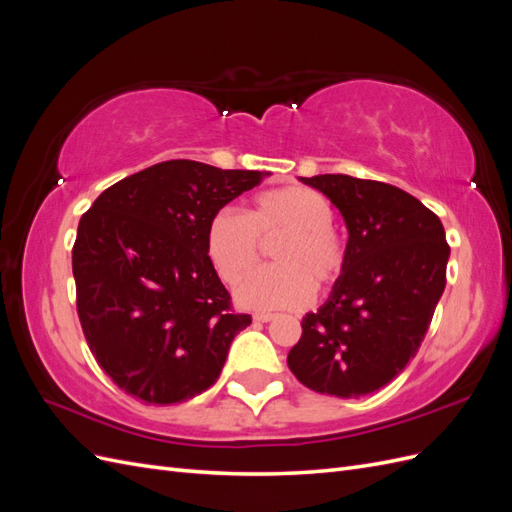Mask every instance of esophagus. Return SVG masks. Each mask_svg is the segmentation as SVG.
I'll return each instance as SVG.
<instances>
[{"mask_svg": "<svg viewBox=\"0 0 512 512\" xmlns=\"http://www.w3.org/2000/svg\"><path fill=\"white\" fill-rule=\"evenodd\" d=\"M275 318V314H269V312H258L254 314V320L256 322H271Z\"/></svg>", "mask_w": 512, "mask_h": 512, "instance_id": "esophagus-1", "label": "esophagus"}]
</instances>
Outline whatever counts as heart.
I'll list each match as a JSON object with an SVG mask.
<instances>
[{"mask_svg": "<svg viewBox=\"0 0 512 512\" xmlns=\"http://www.w3.org/2000/svg\"><path fill=\"white\" fill-rule=\"evenodd\" d=\"M333 207L303 185L260 192L250 213L222 207L207 224L205 250L226 284H237L271 247L277 265L250 273L235 290L247 309H297L316 288L333 286L346 267V247L333 232Z\"/></svg>", "mask_w": 512, "mask_h": 512, "instance_id": "1", "label": "heart"}]
</instances>
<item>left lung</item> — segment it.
<instances>
[{"label":"left lung","mask_w":512,"mask_h":512,"mask_svg":"<svg viewBox=\"0 0 512 512\" xmlns=\"http://www.w3.org/2000/svg\"><path fill=\"white\" fill-rule=\"evenodd\" d=\"M342 213L346 267L331 297L305 314L288 367L322 395L363 397L414 359L446 286L451 247L421 200L350 175L301 177Z\"/></svg>","instance_id":"1"}]
</instances>
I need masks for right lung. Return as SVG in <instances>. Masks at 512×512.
Here are the masks:
<instances>
[{
    "label": "right lung",
    "instance_id": "add662e5",
    "mask_svg": "<svg viewBox=\"0 0 512 512\" xmlns=\"http://www.w3.org/2000/svg\"><path fill=\"white\" fill-rule=\"evenodd\" d=\"M262 177L168 160L117 181L81 218L76 309L91 354L121 391L166 406L220 378L252 316L230 309L205 250L207 224Z\"/></svg>",
    "mask_w": 512,
    "mask_h": 512
}]
</instances>
